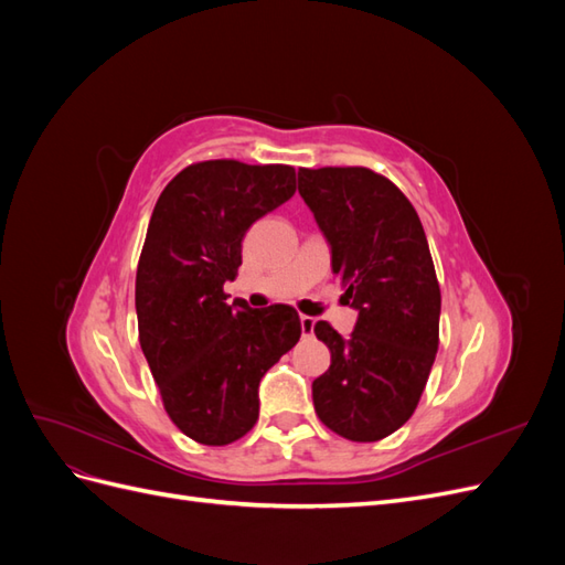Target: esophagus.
<instances>
[{"label":"esophagus","mask_w":565,"mask_h":565,"mask_svg":"<svg viewBox=\"0 0 565 565\" xmlns=\"http://www.w3.org/2000/svg\"><path fill=\"white\" fill-rule=\"evenodd\" d=\"M313 328H316V320L311 316H301V332H303V337L313 334Z\"/></svg>","instance_id":"obj_1"}]
</instances>
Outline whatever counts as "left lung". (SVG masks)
<instances>
[{
  "label": "left lung",
  "instance_id": "1",
  "mask_svg": "<svg viewBox=\"0 0 565 565\" xmlns=\"http://www.w3.org/2000/svg\"><path fill=\"white\" fill-rule=\"evenodd\" d=\"M299 195L358 311L349 337L316 322L332 353L313 382L316 413L349 440H382L413 417L438 351L440 287L429 243L409 200L372 169H299Z\"/></svg>",
  "mask_w": 565,
  "mask_h": 565
}]
</instances>
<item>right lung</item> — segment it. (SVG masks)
Segmentation results:
<instances>
[{
  "label": "right lung",
  "instance_id": "add662e5",
  "mask_svg": "<svg viewBox=\"0 0 565 565\" xmlns=\"http://www.w3.org/2000/svg\"><path fill=\"white\" fill-rule=\"evenodd\" d=\"M295 167L207 160L167 183L136 268L139 341L167 415L202 446H228L259 419V382L301 337L287 303H228L256 218L295 195Z\"/></svg>",
  "mask_w": 565,
  "mask_h": 565
}]
</instances>
